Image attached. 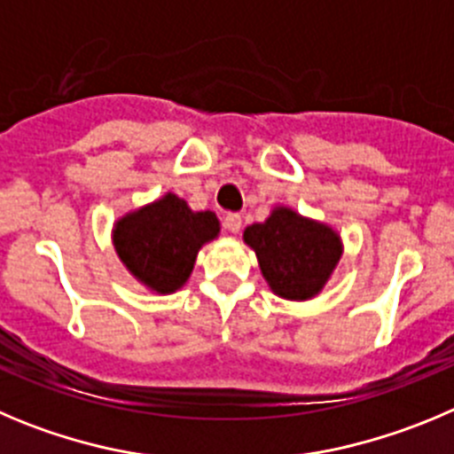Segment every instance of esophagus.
<instances>
[{
  "label": "esophagus",
  "mask_w": 454,
  "mask_h": 454,
  "mask_svg": "<svg viewBox=\"0 0 454 454\" xmlns=\"http://www.w3.org/2000/svg\"><path fill=\"white\" fill-rule=\"evenodd\" d=\"M224 227H227V231H231V234H239L240 227H243V218H240L239 214H227Z\"/></svg>",
  "instance_id": "obj_1"
}]
</instances>
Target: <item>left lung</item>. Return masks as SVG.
I'll return each instance as SVG.
<instances>
[{
	"instance_id": "8db88e82",
	"label": "left lung",
	"mask_w": 454,
	"mask_h": 454,
	"mask_svg": "<svg viewBox=\"0 0 454 454\" xmlns=\"http://www.w3.org/2000/svg\"><path fill=\"white\" fill-rule=\"evenodd\" d=\"M245 245L254 249L270 290L288 301L317 297L342 259V236L322 220L277 205L263 223L245 227Z\"/></svg>"
}]
</instances>
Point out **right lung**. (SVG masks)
I'll return each instance as SVG.
<instances>
[{
    "label": "right lung",
    "mask_w": 454,
    "mask_h": 454,
    "mask_svg": "<svg viewBox=\"0 0 454 454\" xmlns=\"http://www.w3.org/2000/svg\"><path fill=\"white\" fill-rule=\"evenodd\" d=\"M220 236L214 211H193L186 200L164 193L123 214L112 245L128 272L155 294H173L189 281L198 252Z\"/></svg>",
    "instance_id": "1"
}]
</instances>
